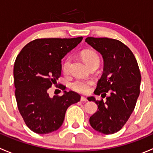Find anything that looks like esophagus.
Segmentation results:
<instances>
[{
	"mask_svg": "<svg viewBox=\"0 0 153 153\" xmlns=\"http://www.w3.org/2000/svg\"><path fill=\"white\" fill-rule=\"evenodd\" d=\"M88 100H87V98H85V97H81V101H82V102H86V101H87Z\"/></svg>",
	"mask_w": 153,
	"mask_h": 153,
	"instance_id": "obj_1",
	"label": "esophagus"
}]
</instances>
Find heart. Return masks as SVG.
I'll list each match as a JSON object with an SVG mask.
<instances>
[{"label":"heart","mask_w":153,"mask_h":153,"mask_svg":"<svg viewBox=\"0 0 153 153\" xmlns=\"http://www.w3.org/2000/svg\"><path fill=\"white\" fill-rule=\"evenodd\" d=\"M83 60L90 67L94 64H99L100 58L98 54L92 50H85L81 53ZM71 64V58L67 57L62 63V70L64 73H67L69 70ZM94 84V81L92 79H82L78 78L72 81L70 84V87L72 90L82 94H86L90 91L91 87Z\"/></svg>","instance_id":"obj_1"}]
</instances>
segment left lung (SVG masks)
Here are the masks:
<instances>
[{
  "mask_svg": "<svg viewBox=\"0 0 153 153\" xmlns=\"http://www.w3.org/2000/svg\"><path fill=\"white\" fill-rule=\"evenodd\" d=\"M85 41L103 57L104 72L94 93L106 96V101L88 98L98 107L89 123L98 132L113 134L128 121L139 96L141 76L138 62L129 47L118 40L88 37Z\"/></svg>",
  "mask_w": 153,
  "mask_h": 153,
  "instance_id": "obj_1",
  "label": "left lung"
}]
</instances>
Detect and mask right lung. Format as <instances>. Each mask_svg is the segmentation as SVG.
Here are the masks:
<instances>
[{
  "label": "right lung",
  "mask_w": 153,
  "mask_h": 153,
  "mask_svg": "<svg viewBox=\"0 0 153 153\" xmlns=\"http://www.w3.org/2000/svg\"><path fill=\"white\" fill-rule=\"evenodd\" d=\"M82 37L74 38H38L25 46L14 64V85L18 110L26 125L34 132L47 134L64 122L66 111L78 102L81 96L72 91L51 98L49 89L61 77V59L74 49Z\"/></svg>",
  "instance_id": "1"
}]
</instances>
